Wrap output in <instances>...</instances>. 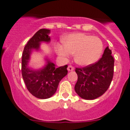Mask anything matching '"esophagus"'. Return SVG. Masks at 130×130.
Here are the masks:
<instances>
[{"mask_svg": "<svg viewBox=\"0 0 130 130\" xmlns=\"http://www.w3.org/2000/svg\"><path fill=\"white\" fill-rule=\"evenodd\" d=\"M74 68H73L72 66H68V71H74Z\"/></svg>", "mask_w": 130, "mask_h": 130, "instance_id": "esophagus-1", "label": "esophagus"}]
</instances>
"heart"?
<instances>
[{"instance_id": "heart-1", "label": "heart", "mask_w": 130, "mask_h": 130, "mask_svg": "<svg viewBox=\"0 0 130 130\" xmlns=\"http://www.w3.org/2000/svg\"><path fill=\"white\" fill-rule=\"evenodd\" d=\"M56 51L59 56L68 58L74 54V59L80 66H88L97 62L103 51V43L98 37L84 33L71 34L64 44H59Z\"/></svg>"}]
</instances>
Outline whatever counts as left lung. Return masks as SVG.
I'll return each mask as SVG.
<instances>
[{
	"instance_id": "1",
	"label": "left lung",
	"mask_w": 130,
	"mask_h": 130,
	"mask_svg": "<svg viewBox=\"0 0 130 130\" xmlns=\"http://www.w3.org/2000/svg\"><path fill=\"white\" fill-rule=\"evenodd\" d=\"M111 54V51L107 47L97 62L83 68H76L78 81L74 90L81 98L95 99L107 90L114 73V60Z\"/></svg>"
}]
</instances>
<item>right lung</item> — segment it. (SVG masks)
<instances>
[{
  "mask_svg": "<svg viewBox=\"0 0 130 130\" xmlns=\"http://www.w3.org/2000/svg\"><path fill=\"white\" fill-rule=\"evenodd\" d=\"M50 33L51 30L48 29L38 30L26 43L22 55V76L27 89L33 96L40 99L52 97L56 93L59 82L68 74V66L56 68L48 58L45 59L46 64L40 69H33L28 66L33 51H39L42 42H50Z\"/></svg>",
  "mask_w": 130,
  "mask_h": 130,
  "instance_id": "obj_1",
  "label": "right lung"
}]
</instances>
